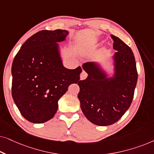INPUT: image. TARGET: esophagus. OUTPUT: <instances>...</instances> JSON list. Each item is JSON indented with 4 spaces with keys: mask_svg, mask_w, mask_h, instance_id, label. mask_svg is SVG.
<instances>
[{
    "mask_svg": "<svg viewBox=\"0 0 154 154\" xmlns=\"http://www.w3.org/2000/svg\"><path fill=\"white\" fill-rule=\"evenodd\" d=\"M80 77H81V80L85 79L86 78L88 77V73H86L85 71H83L81 73V75H80Z\"/></svg>",
    "mask_w": 154,
    "mask_h": 154,
    "instance_id": "esophagus-1",
    "label": "esophagus"
}]
</instances>
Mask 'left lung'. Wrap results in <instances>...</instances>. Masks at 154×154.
Listing matches in <instances>:
<instances>
[{"label":"left lung","instance_id":"1","mask_svg":"<svg viewBox=\"0 0 154 154\" xmlns=\"http://www.w3.org/2000/svg\"><path fill=\"white\" fill-rule=\"evenodd\" d=\"M111 37L113 49L118 51L113 56L114 76L107 78L97 64L86 62L83 68L88 78L78 83L82 111L91 123L100 126L115 123L129 109L138 77L131 48L119 38Z\"/></svg>","mask_w":154,"mask_h":154}]
</instances>
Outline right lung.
<instances>
[{"instance_id": "obj_1", "label": "right lung", "mask_w": 154, "mask_h": 154, "mask_svg": "<svg viewBox=\"0 0 154 154\" xmlns=\"http://www.w3.org/2000/svg\"><path fill=\"white\" fill-rule=\"evenodd\" d=\"M66 30H43L25 41L12 65V96L22 116L33 123L53 118L58 100L69 86L80 81L81 66H63L58 44L64 41Z\"/></svg>"}]
</instances>
